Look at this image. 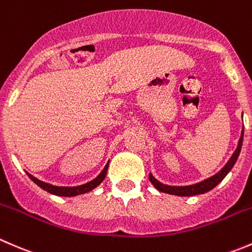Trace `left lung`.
Here are the masks:
<instances>
[{
	"instance_id": "left-lung-1",
	"label": "left lung",
	"mask_w": 252,
	"mask_h": 252,
	"mask_svg": "<svg viewBox=\"0 0 252 252\" xmlns=\"http://www.w3.org/2000/svg\"><path fill=\"white\" fill-rule=\"evenodd\" d=\"M243 139H244V126L243 131H241L240 139H239L238 147H236L235 152L233 153V156L230 157V159L228 160V163L216 174V175L211 176V178L206 179V180L200 181L197 184H193V185H188V186H170L165 185V184L160 183V181L157 180L152 173L149 174V181L152 183V185L157 189L158 191L164 193H169V195H176L181 196V197H188V196H195V195H201V193H206L208 191H211L212 189L216 188L226 175H228L229 171L233 169L234 164L236 163L239 158V154H240L241 146H243Z\"/></svg>"
}]
</instances>
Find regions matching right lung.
I'll use <instances>...</instances> for the list:
<instances>
[{
    "mask_svg": "<svg viewBox=\"0 0 252 252\" xmlns=\"http://www.w3.org/2000/svg\"><path fill=\"white\" fill-rule=\"evenodd\" d=\"M108 168H109V161L106 163V165L104 166L101 173L99 174L95 179H93V180L89 181V183H86L83 184V185H78V186H55L49 183H45V181L39 180V179H36L35 176H33L29 173H27V175H28L29 178H31V180L34 181L39 188H41L42 190L47 191L49 193H52V195H56V196H62V197H73V196L83 195V193L89 192V191H92L93 189H95L96 186L100 185V184L103 183L104 179H105Z\"/></svg>",
    "mask_w": 252,
    "mask_h": 252,
    "instance_id": "add662e5",
    "label": "right lung"
}]
</instances>
